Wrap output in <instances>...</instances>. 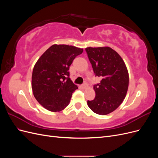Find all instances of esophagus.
Masks as SVG:
<instances>
[{"mask_svg": "<svg viewBox=\"0 0 158 158\" xmlns=\"http://www.w3.org/2000/svg\"><path fill=\"white\" fill-rule=\"evenodd\" d=\"M86 85H87L86 83H84L82 85H81V88H82V89H85V88H86Z\"/></svg>", "mask_w": 158, "mask_h": 158, "instance_id": "esophagus-1", "label": "esophagus"}]
</instances>
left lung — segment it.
Segmentation results:
<instances>
[{
  "label": "left lung",
  "instance_id": "obj_1",
  "mask_svg": "<svg viewBox=\"0 0 158 158\" xmlns=\"http://www.w3.org/2000/svg\"><path fill=\"white\" fill-rule=\"evenodd\" d=\"M95 76L102 78L94 85L95 97L88 101L92 111L106 115L114 111L125 98L128 87V73L125 62L111 47L85 48Z\"/></svg>",
  "mask_w": 158,
  "mask_h": 158
}]
</instances>
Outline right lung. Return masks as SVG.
I'll list each match as a JSON object with an SVG mask.
<instances>
[{
	"label": "right lung",
	"instance_id": "right-lung-1",
	"mask_svg": "<svg viewBox=\"0 0 158 158\" xmlns=\"http://www.w3.org/2000/svg\"><path fill=\"white\" fill-rule=\"evenodd\" d=\"M83 49L67 45L51 46L33 67L31 88L40 104L52 112H59L68 106L72 94L78 89L69 78V68Z\"/></svg>",
	"mask_w": 158,
	"mask_h": 158
}]
</instances>
